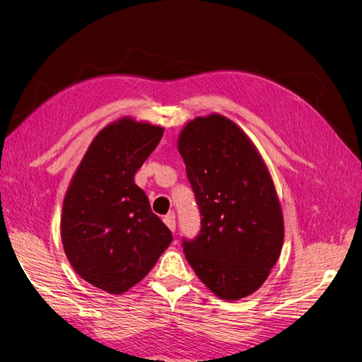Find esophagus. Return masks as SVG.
<instances>
[{"label": "esophagus", "instance_id": "34e87169", "mask_svg": "<svg viewBox=\"0 0 362 362\" xmlns=\"http://www.w3.org/2000/svg\"><path fill=\"white\" fill-rule=\"evenodd\" d=\"M164 223L168 225V228L170 229L172 233H175V229H177V222H175V214L173 213H169L168 216H164Z\"/></svg>", "mask_w": 362, "mask_h": 362}]
</instances>
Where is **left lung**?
Segmentation results:
<instances>
[{"mask_svg": "<svg viewBox=\"0 0 362 362\" xmlns=\"http://www.w3.org/2000/svg\"><path fill=\"white\" fill-rule=\"evenodd\" d=\"M178 151L201 211V231L184 254L217 298L257 291L276 264L284 217L264 160L245 131L222 115L199 116L182 128Z\"/></svg>", "mask_w": 362, "mask_h": 362, "instance_id": "left-lung-1", "label": "left lung"}]
</instances>
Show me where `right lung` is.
<instances>
[{"label":"right lung","mask_w":362,"mask_h":362,"mask_svg":"<svg viewBox=\"0 0 362 362\" xmlns=\"http://www.w3.org/2000/svg\"><path fill=\"white\" fill-rule=\"evenodd\" d=\"M163 127L122 117L103 128L76 168L63 201L60 234L78 275L110 294L144 279L172 242L134 175Z\"/></svg>","instance_id":"add662e5"}]
</instances>
